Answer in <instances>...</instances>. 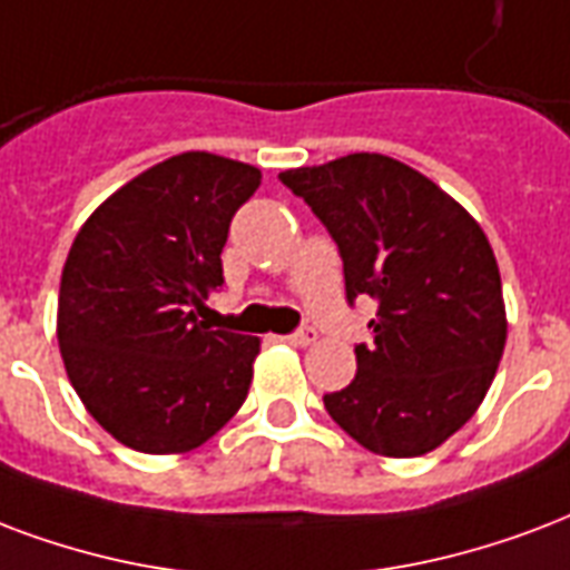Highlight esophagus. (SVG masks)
Returning a JSON list of instances; mask_svg holds the SVG:
<instances>
[{
  "instance_id": "34e87169",
  "label": "esophagus",
  "mask_w": 570,
  "mask_h": 570,
  "mask_svg": "<svg viewBox=\"0 0 570 570\" xmlns=\"http://www.w3.org/2000/svg\"><path fill=\"white\" fill-rule=\"evenodd\" d=\"M316 337H320V334H316V328H311V325H302V328L289 334L286 341L293 343V346H311V343H316Z\"/></svg>"
}]
</instances>
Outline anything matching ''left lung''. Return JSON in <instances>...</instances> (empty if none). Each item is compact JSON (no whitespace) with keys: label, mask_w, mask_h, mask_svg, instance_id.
<instances>
[{"label":"left lung","mask_w":570,"mask_h":570,"mask_svg":"<svg viewBox=\"0 0 570 570\" xmlns=\"http://www.w3.org/2000/svg\"><path fill=\"white\" fill-rule=\"evenodd\" d=\"M343 259L346 302H376L355 380L325 410L382 458L440 449L484 401L505 350V302L478 220L419 169L376 151L281 173Z\"/></svg>","instance_id":"8db88e82"}]
</instances>
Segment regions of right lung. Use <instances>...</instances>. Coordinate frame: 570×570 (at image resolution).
I'll use <instances>...</instances> for the list:
<instances>
[{
	"mask_svg": "<svg viewBox=\"0 0 570 570\" xmlns=\"http://www.w3.org/2000/svg\"><path fill=\"white\" fill-rule=\"evenodd\" d=\"M259 169L185 151L130 179L73 238L56 337L82 406L142 454L212 440L245 403L259 337L199 320L224 286L229 220Z\"/></svg>",
	"mask_w": 570,
	"mask_h": 570,
	"instance_id": "1",
	"label": "right lung"
}]
</instances>
